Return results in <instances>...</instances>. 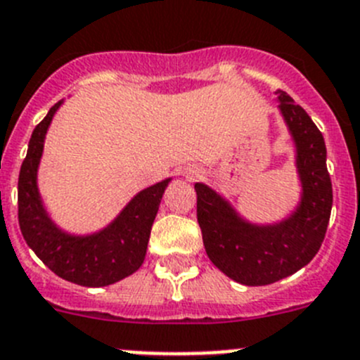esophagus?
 I'll use <instances>...</instances> for the list:
<instances>
[{
  "label": "esophagus",
  "mask_w": 360,
  "mask_h": 360,
  "mask_svg": "<svg viewBox=\"0 0 360 360\" xmlns=\"http://www.w3.org/2000/svg\"><path fill=\"white\" fill-rule=\"evenodd\" d=\"M200 176V171H189V178L191 180H194V178Z\"/></svg>",
  "instance_id": "1"
}]
</instances>
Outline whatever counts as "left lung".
<instances>
[{"label":"left lung","mask_w":360,"mask_h":360,"mask_svg":"<svg viewBox=\"0 0 360 360\" xmlns=\"http://www.w3.org/2000/svg\"><path fill=\"white\" fill-rule=\"evenodd\" d=\"M278 108L296 146L302 200L288 219L253 225L205 184H196V216L203 246L217 269L245 285H268L307 266L318 253L332 210V182L321 131L288 92Z\"/></svg>","instance_id":"obj_1"}]
</instances>
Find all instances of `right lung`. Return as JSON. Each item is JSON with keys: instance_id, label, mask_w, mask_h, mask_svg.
<instances>
[{"instance_id": "obj_1", "label": "right lung", "mask_w": 360, "mask_h": 360, "mask_svg": "<svg viewBox=\"0 0 360 360\" xmlns=\"http://www.w3.org/2000/svg\"><path fill=\"white\" fill-rule=\"evenodd\" d=\"M60 105L58 101L49 108L30 137L18 182L19 226L26 245L55 275L85 288H103L131 275L144 262L151 225L171 178L141 191L101 232L92 236L62 232L46 214L37 189L46 131Z\"/></svg>"}]
</instances>
